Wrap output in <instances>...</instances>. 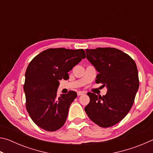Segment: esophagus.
<instances>
[{"instance_id":"esophagus-1","label":"esophagus","mask_w":153,"mask_h":153,"mask_svg":"<svg viewBox=\"0 0 153 153\" xmlns=\"http://www.w3.org/2000/svg\"><path fill=\"white\" fill-rule=\"evenodd\" d=\"M85 92H82V91H78L77 92V96H80V95H82V94H85Z\"/></svg>"}]
</instances>
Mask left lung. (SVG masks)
<instances>
[{"instance_id": "1", "label": "left lung", "mask_w": 153, "mask_h": 153, "mask_svg": "<svg viewBox=\"0 0 153 153\" xmlns=\"http://www.w3.org/2000/svg\"><path fill=\"white\" fill-rule=\"evenodd\" d=\"M86 58L97 69L96 83L107 86L105 95L88 92L90 102L84 110L93 122L108 128L120 122L132 107L139 88L136 64L115 48L86 49Z\"/></svg>"}]
</instances>
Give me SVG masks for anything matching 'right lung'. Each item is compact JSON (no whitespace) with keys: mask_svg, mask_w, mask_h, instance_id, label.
I'll return each instance as SVG.
<instances>
[{"mask_svg":"<svg viewBox=\"0 0 153 153\" xmlns=\"http://www.w3.org/2000/svg\"><path fill=\"white\" fill-rule=\"evenodd\" d=\"M85 57L83 49L48 48L28 65L24 86L25 105L31 119L38 127L54 131L65 123L77 93L70 90L58 97L59 80L69 79L68 72Z\"/></svg>","mask_w":153,"mask_h":153,"instance_id":"add662e5","label":"right lung"}]
</instances>
